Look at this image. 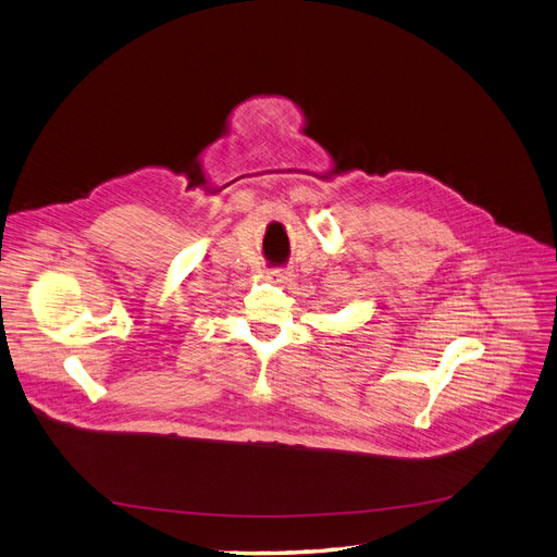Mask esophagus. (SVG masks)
I'll return each mask as SVG.
<instances>
[{"label": "esophagus", "instance_id": "34e87169", "mask_svg": "<svg viewBox=\"0 0 557 557\" xmlns=\"http://www.w3.org/2000/svg\"><path fill=\"white\" fill-rule=\"evenodd\" d=\"M289 276H292V274H289L287 270H272V272H268V278L274 281V283H287Z\"/></svg>", "mask_w": 557, "mask_h": 557}]
</instances>
